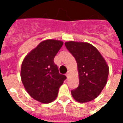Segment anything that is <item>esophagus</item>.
<instances>
[{
	"label": "esophagus",
	"mask_w": 123,
	"mask_h": 123,
	"mask_svg": "<svg viewBox=\"0 0 123 123\" xmlns=\"http://www.w3.org/2000/svg\"><path fill=\"white\" fill-rule=\"evenodd\" d=\"M69 75H70V72L69 71H68V72H67V74H66V76H67V78L69 77Z\"/></svg>",
	"instance_id": "esophagus-1"
}]
</instances>
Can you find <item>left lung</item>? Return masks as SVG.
Instances as JSON below:
<instances>
[{
	"mask_svg": "<svg viewBox=\"0 0 123 123\" xmlns=\"http://www.w3.org/2000/svg\"><path fill=\"white\" fill-rule=\"evenodd\" d=\"M65 46L76 61L79 85L71 91L73 98L79 103L93 100L105 86L109 67L97 49L86 42L70 41Z\"/></svg>",
	"mask_w": 123,
	"mask_h": 123,
	"instance_id": "obj_1",
	"label": "left lung"
}]
</instances>
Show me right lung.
I'll return each mask as SVG.
<instances>
[{
	"mask_svg": "<svg viewBox=\"0 0 123 123\" xmlns=\"http://www.w3.org/2000/svg\"><path fill=\"white\" fill-rule=\"evenodd\" d=\"M62 45L60 40L43 41L23 60L20 73L23 85L28 94L41 103L53 101L67 78L59 74L54 63V58Z\"/></svg>",
	"mask_w": 123,
	"mask_h": 123,
	"instance_id": "1",
	"label": "right lung"
}]
</instances>
